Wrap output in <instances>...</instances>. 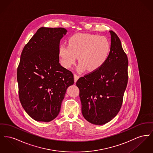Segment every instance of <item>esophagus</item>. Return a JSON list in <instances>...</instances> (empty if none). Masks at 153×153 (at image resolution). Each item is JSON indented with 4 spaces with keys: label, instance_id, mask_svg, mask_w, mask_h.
Instances as JSON below:
<instances>
[{
    "label": "esophagus",
    "instance_id": "esophagus-1",
    "mask_svg": "<svg viewBox=\"0 0 153 153\" xmlns=\"http://www.w3.org/2000/svg\"><path fill=\"white\" fill-rule=\"evenodd\" d=\"M79 77H80V76L79 75H77V74H74V80L75 82L77 81V80L79 79Z\"/></svg>",
    "mask_w": 153,
    "mask_h": 153
}]
</instances>
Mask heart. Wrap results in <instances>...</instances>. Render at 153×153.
<instances>
[{
    "label": "heart",
    "instance_id": "heart-1",
    "mask_svg": "<svg viewBox=\"0 0 153 153\" xmlns=\"http://www.w3.org/2000/svg\"><path fill=\"white\" fill-rule=\"evenodd\" d=\"M110 50V43L105 36L78 34L70 39L69 45H60L59 54L65 67H71L78 56L79 71L92 72L106 63Z\"/></svg>",
    "mask_w": 153,
    "mask_h": 153
}]
</instances>
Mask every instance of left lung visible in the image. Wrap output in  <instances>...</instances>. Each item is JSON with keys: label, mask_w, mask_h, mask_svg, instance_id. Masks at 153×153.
Segmentation results:
<instances>
[{"label": "left lung", "mask_w": 153, "mask_h": 153, "mask_svg": "<svg viewBox=\"0 0 153 153\" xmlns=\"http://www.w3.org/2000/svg\"><path fill=\"white\" fill-rule=\"evenodd\" d=\"M109 32L111 50L107 61L98 70L76 82L83 117L99 126L111 121L119 112L128 79L126 54L116 33Z\"/></svg>", "instance_id": "left-lung-1"}]
</instances>
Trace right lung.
I'll return each instance as SVG.
<instances>
[{
	"label": "right lung",
	"instance_id": "obj_1",
	"mask_svg": "<svg viewBox=\"0 0 153 153\" xmlns=\"http://www.w3.org/2000/svg\"><path fill=\"white\" fill-rule=\"evenodd\" d=\"M63 27L39 28L25 45L17 68L20 102L37 121L50 122L58 115L68 87L74 84L72 72L59 63Z\"/></svg>",
	"mask_w": 153,
	"mask_h": 153
}]
</instances>
